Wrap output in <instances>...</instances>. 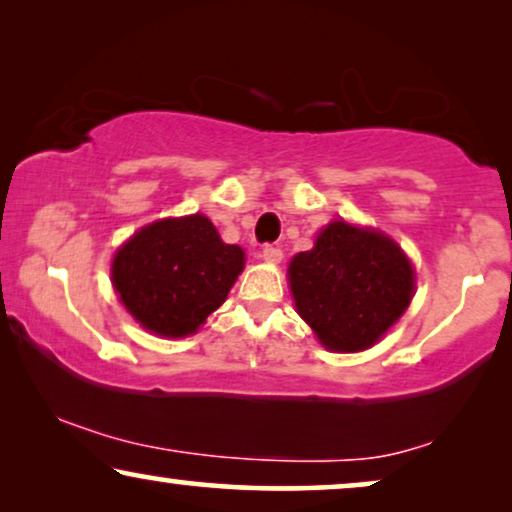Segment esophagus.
I'll return each mask as SVG.
<instances>
[{"label":"esophagus","instance_id":"esophagus-1","mask_svg":"<svg viewBox=\"0 0 512 512\" xmlns=\"http://www.w3.org/2000/svg\"><path fill=\"white\" fill-rule=\"evenodd\" d=\"M263 258L265 263H279L284 258V254H282V249L279 247H272V244H265V247L261 249V254H258Z\"/></svg>","mask_w":512,"mask_h":512}]
</instances>
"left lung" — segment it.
I'll use <instances>...</instances> for the list:
<instances>
[{"instance_id":"obj_1","label":"left lung","mask_w":512,"mask_h":512,"mask_svg":"<svg viewBox=\"0 0 512 512\" xmlns=\"http://www.w3.org/2000/svg\"><path fill=\"white\" fill-rule=\"evenodd\" d=\"M293 303L331 352L373 347L408 310L415 270L380 230L331 221L289 263Z\"/></svg>"}]
</instances>
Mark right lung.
I'll use <instances>...</instances> for the list:
<instances>
[{"mask_svg": "<svg viewBox=\"0 0 512 512\" xmlns=\"http://www.w3.org/2000/svg\"><path fill=\"white\" fill-rule=\"evenodd\" d=\"M244 268V251L226 244L202 214L153 221L111 263V284L135 321L160 338H186L223 305Z\"/></svg>", "mask_w": 512, "mask_h": 512, "instance_id": "right-lung-1", "label": "right lung"}]
</instances>
